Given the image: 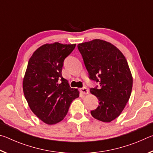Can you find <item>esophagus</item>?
Returning a JSON list of instances; mask_svg holds the SVG:
<instances>
[{"label":"esophagus","mask_w":153,"mask_h":153,"mask_svg":"<svg viewBox=\"0 0 153 153\" xmlns=\"http://www.w3.org/2000/svg\"><path fill=\"white\" fill-rule=\"evenodd\" d=\"M79 91H80V92H82V94H88V90L87 88L84 87V88H80Z\"/></svg>","instance_id":"obj_1"}]
</instances>
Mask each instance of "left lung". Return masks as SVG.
Returning <instances> with one entry per match:
<instances>
[{
    "mask_svg": "<svg viewBox=\"0 0 153 153\" xmlns=\"http://www.w3.org/2000/svg\"><path fill=\"white\" fill-rule=\"evenodd\" d=\"M77 48L90 79L100 83L99 89H90L99 101L91 115L102 122H111L122 112L131 95L133 77L128 62L120 49L103 40L80 43Z\"/></svg>",
    "mask_w": 153,
    "mask_h": 153,
    "instance_id": "8db88e82",
    "label": "left lung"
}]
</instances>
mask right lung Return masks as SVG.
I'll list each match as a JSON object with an SVG mask.
<instances>
[{
    "instance_id": "add662e5",
    "label": "right lung",
    "mask_w": 153,
    "mask_h": 153,
    "mask_svg": "<svg viewBox=\"0 0 153 153\" xmlns=\"http://www.w3.org/2000/svg\"><path fill=\"white\" fill-rule=\"evenodd\" d=\"M76 47L59 42L45 44L33 52L23 79V90L32 112L48 125L65 117L79 92L62 76L64 59Z\"/></svg>"
}]
</instances>
